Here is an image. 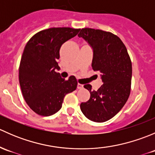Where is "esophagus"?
Listing matches in <instances>:
<instances>
[{"instance_id":"obj_1","label":"esophagus","mask_w":155,"mask_h":155,"mask_svg":"<svg viewBox=\"0 0 155 155\" xmlns=\"http://www.w3.org/2000/svg\"><path fill=\"white\" fill-rule=\"evenodd\" d=\"M77 88H78V89H82V88H83V85H82V84L78 83V85H77Z\"/></svg>"}]
</instances>
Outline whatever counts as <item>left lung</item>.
Returning a JSON list of instances; mask_svg holds the SVG:
<instances>
[{
  "mask_svg": "<svg viewBox=\"0 0 155 155\" xmlns=\"http://www.w3.org/2000/svg\"><path fill=\"white\" fill-rule=\"evenodd\" d=\"M78 37L83 38L93 50L91 66L101 73L103 85L97 91L84 85L90 99L80 105L89 120L104 122L115 116L126 104L130 93L132 64L121 39L110 32L82 28Z\"/></svg>",
  "mask_w": 155,
  "mask_h": 155,
  "instance_id": "left-lung-1",
  "label": "left lung"
}]
</instances>
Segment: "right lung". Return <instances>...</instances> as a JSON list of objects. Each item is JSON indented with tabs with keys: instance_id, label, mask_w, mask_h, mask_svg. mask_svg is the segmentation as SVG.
I'll use <instances>...</instances> for the list:
<instances>
[{
	"instance_id": "right-lung-1",
	"label": "right lung",
	"mask_w": 155,
	"mask_h": 155,
	"mask_svg": "<svg viewBox=\"0 0 155 155\" xmlns=\"http://www.w3.org/2000/svg\"><path fill=\"white\" fill-rule=\"evenodd\" d=\"M80 29L51 28L33 36L26 44L19 66V84L25 101L37 114L49 116L58 112L65 95L77 87L75 76L61 78L58 59L63 43Z\"/></svg>"
}]
</instances>
